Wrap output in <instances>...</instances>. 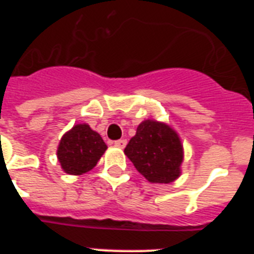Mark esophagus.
Masks as SVG:
<instances>
[{"label":"esophagus","mask_w":254,"mask_h":254,"mask_svg":"<svg viewBox=\"0 0 254 254\" xmlns=\"http://www.w3.org/2000/svg\"><path fill=\"white\" fill-rule=\"evenodd\" d=\"M114 145H116L117 147H121V149H123V147L127 145V140H125V138H121V140H117L114 141Z\"/></svg>","instance_id":"34e87169"}]
</instances>
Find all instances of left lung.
Returning <instances> with one entry per match:
<instances>
[{"label": "left lung", "mask_w": 254, "mask_h": 254, "mask_svg": "<svg viewBox=\"0 0 254 254\" xmlns=\"http://www.w3.org/2000/svg\"><path fill=\"white\" fill-rule=\"evenodd\" d=\"M134 168L151 183H170L181 176L183 146L178 133L163 122H141L125 149Z\"/></svg>", "instance_id": "obj_1"}]
</instances>
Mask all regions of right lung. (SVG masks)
I'll use <instances>...</instances> for the list:
<instances>
[{
	"label": "right lung",
	"instance_id": "right-lung-1",
	"mask_svg": "<svg viewBox=\"0 0 254 254\" xmlns=\"http://www.w3.org/2000/svg\"><path fill=\"white\" fill-rule=\"evenodd\" d=\"M107 150L98 132L86 123L73 126L62 136L57 149L61 167L67 174L81 176L96 165Z\"/></svg>",
	"mask_w": 254,
	"mask_h": 254
}]
</instances>
